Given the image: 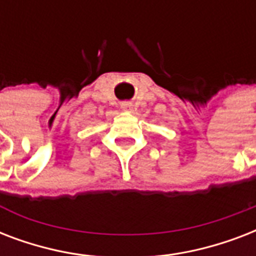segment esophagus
I'll return each mask as SVG.
<instances>
[{
	"label": "esophagus",
	"instance_id": "34e87169",
	"mask_svg": "<svg viewBox=\"0 0 256 256\" xmlns=\"http://www.w3.org/2000/svg\"><path fill=\"white\" fill-rule=\"evenodd\" d=\"M120 108H124V110H126V112H132V102H122Z\"/></svg>",
	"mask_w": 256,
	"mask_h": 256
}]
</instances>
